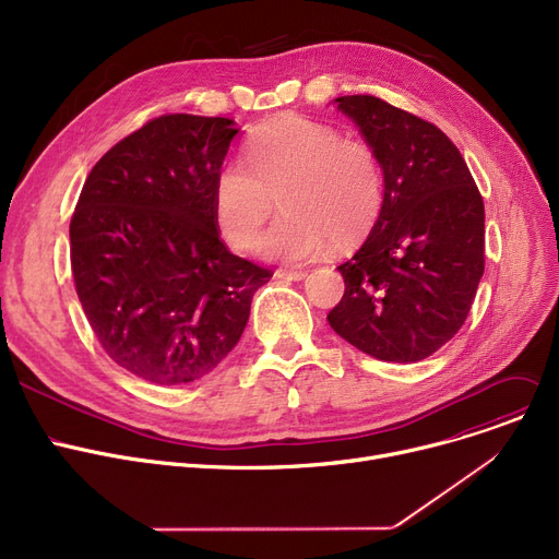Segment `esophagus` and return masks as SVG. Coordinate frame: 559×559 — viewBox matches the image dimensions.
Instances as JSON below:
<instances>
[{
	"label": "esophagus",
	"mask_w": 559,
	"mask_h": 559,
	"mask_svg": "<svg viewBox=\"0 0 559 559\" xmlns=\"http://www.w3.org/2000/svg\"><path fill=\"white\" fill-rule=\"evenodd\" d=\"M274 276L281 278V281H304L308 276V272H304V270H276Z\"/></svg>",
	"instance_id": "34e87169"
}]
</instances>
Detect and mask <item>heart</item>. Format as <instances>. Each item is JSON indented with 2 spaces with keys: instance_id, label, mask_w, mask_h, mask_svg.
<instances>
[{
  "instance_id": "obj_1",
  "label": "heart",
  "mask_w": 559,
  "mask_h": 559,
  "mask_svg": "<svg viewBox=\"0 0 559 559\" xmlns=\"http://www.w3.org/2000/svg\"><path fill=\"white\" fill-rule=\"evenodd\" d=\"M285 211L258 242L281 263H308L330 242L348 247L376 225L384 175L373 147L332 126L283 117L247 141V164L229 159L213 181V215L236 249L253 247L276 209Z\"/></svg>"
}]
</instances>
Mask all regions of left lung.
Masks as SVG:
<instances>
[{
  "instance_id": "1",
  "label": "left lung",
  "mask_w": 559,
  "mask_h": 559,
  "mask_svg": "<svg viewBox=\"0 0 559 559\" xmlns=\"http://www.w3.org/2000/svg\"><path fill=\"white\" fill-rule=\"evenodd\" d=\"M332 103L378 155L384 202L337 267L346 292L328 323L370 357L414 364L467 319L486 267V209L459 147L436 126L376 96Z\"/></svg>"
}]
</instances>
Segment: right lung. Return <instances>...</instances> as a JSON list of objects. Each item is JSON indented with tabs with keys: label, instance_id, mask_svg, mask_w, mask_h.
<instances>
[{
	"label": "right lung",
	"instance_id": "add662e5",
	"mask_svg": "<svg viewBox=\"0 0 559 559\" xmlns=\"http://www.w3.org/2000/svg\"><path fill=\"white\" fill-rule=\"evenodd\" d=\"M240 132L166 115L92 168L69 225L71 272L105 353L159 386L186 384L240 342L270 270L219 240L213 181Z\"/></svg>",
	"mask_w": 559,
	"mask_h": 559
}]
</instances>
